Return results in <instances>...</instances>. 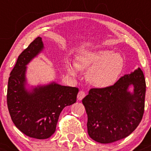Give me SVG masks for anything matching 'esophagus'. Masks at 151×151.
I'll use <instances>...</instances> for the list:
<instances>
[{"instance_id":"esophagus-1","label":"esophagus","mask_w":151,"mask_h":151,"mask_svg":"<svg viewBox=\"0 0 151 151\" xmlns=\"http://www.w3.org/2000/svg\"><path fill=\"white\" fill-rule=\"evenodd\" d=\"M85 96V93L83 91H79L78 94H77V99L78 100H82Z\"/></svg>"}]
</instances>
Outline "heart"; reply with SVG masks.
<instances>
[{"label":"heart","mask_w":151,"mask_h":151,"mask_svg":"<svg viewBox=\"0 0 151 151\" xmlns=\"http://www.w3.org/2000/svg\"><path fill=\"white\" fill-rule=\"evenodd\" d=\"M124 60L120 53L102 50L88 52L79 57L77 64H68V71L73 76L78 69L88 70L87 77L91 85L104 88L115 84L121 74Z\"/></svg>","instance_id":"1"}]
</instances>
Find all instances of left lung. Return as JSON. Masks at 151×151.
Masks as SVG:
<instances>
[{
	"instance_id": "obj_1",
	"label": "left lung",
	"mask_w": 151,
	"mask_h": 151,
	"mask_svg": "<svg viewBox=\"0 0 151 151\" xmlns=\"http://www.w3.org/2000/svg\"><path fill=\"white\" fill-rule=\"evenodd\" d=\"M145 91V80L139 68L112 86L91 88L83 99L90 137L106 144L130 135L142 118Z\"/></svg>"
}]
</instances>
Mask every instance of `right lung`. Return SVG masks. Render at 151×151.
<instances>
[{
  "instance_id": "add662e5",
  "label": "right lung",
  "mask_w": 151,
  "mask_h": 151,
  "mask_svg": "<svg viewBox=\"0 0 151 151\" xmlns=\"http://www.w3.org/2000/svg\"><path fill=\"white\" fill-rule=\"evenodd\" d=\"M44 49L37 37L22 51L11 71L7 105L11 118L20 132L30 137L44 139L55 133L59 115L66 106L76 102L79 89L56 83L26 88V66Z\"/></svg>"
}]
</instances>
